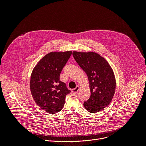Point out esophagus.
Segmentation results:
<instances>
[{
  "label": "esophagus",
  "mask_w": 146,
  "mask_h": 146,
  "mask_svg": "<svg viewBox=\"0 0 146 146\" xmlns=\"http://www.w3.org/2000/svg\"><path fill=\"white\" fill-rule=\"evenodd\" d=\"M79 87L78 86H76V87L75 88H74V89H73L72 90V92L73 93V94H77V92H78V90H79Z\"/></svg>",
  "instance_id": "34e87169"
}]
</instances>
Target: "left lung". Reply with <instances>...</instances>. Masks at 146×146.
<instances>
[{"instance_id": "obj_1", "label": "left lung", "mask_w": 146, "mask_h": 146, "mask_svg": "<svg viewBox=\"0 0 146 146\" xmlns=\"http://www.w3.org/2000/svg\"><path fill=\"white\" fill-rule=\"evenodd\" d=\"M77 63L88 78L91 96L84 102V108L96 113L106 108L111 102L115 91V78L107 60L94 52H73Z\"/></svg>"}]
</instances>
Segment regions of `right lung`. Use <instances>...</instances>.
I'll return each mask as SVG.
<instances>
[{"label": "right lung", "mask_w": 146, "mask_h": 146, "mask_svg": "<svg viewBox=\"0 0 146 146\" xmlns=\"http://www.w3.org/2000/svg\"><path fill=\"white\" fill-rule=\"evenodd\" d=\"M72 51L51 52L38 62L31 74L30 88L37 105L47 113L55 114L64 108L71 91L59 79Z\"/></svg>", "instance_id": "1"}]
</instances>
